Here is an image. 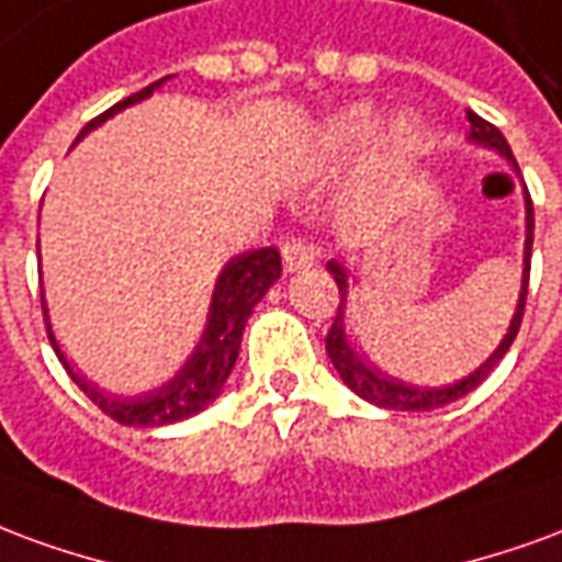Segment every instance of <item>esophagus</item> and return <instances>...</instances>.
<instances>
[{
    "instance_id": "1",
    "label": "esophagus",
    "mask_w": 562,
    "mask_h": 562,
    "mask_svg": "<svg viewBox=\"0 0 562 562\" xmlns=\"http://www.w3.org/2000/svg\"><path fill=\"white\" fill-rule=\"evenodd\" d=\"M281 257H284L286 272H299V269H311V266L317 263L321 251H317L314 245H308V241L286 239L284 245H281Z\"/></svg>"
}]
</instances>
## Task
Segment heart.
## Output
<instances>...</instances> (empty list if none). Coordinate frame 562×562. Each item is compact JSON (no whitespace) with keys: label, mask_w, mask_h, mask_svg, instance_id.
I'll return each mask as SVG.
<instances>
[{"label":"heart","mask_w":562,"mask_h":562,"mask_svg":"<svg viewBox=\"0 0 562 562\" xmlns=\"http://www.w3.org/2000/svg\"><path fill=\"white\" fill-rule=\"evenodd\" d=\"M376 134H380V116H376L371 108H353L341 113V116H335L321 131V137H317V158L323 164L331 161H344V158H350L356 151H362L366 146L376 140ZM419 146V131L413 122H398L392 134H389V149L392 155H411Z\"/></svg>","instance_id":"b5f03b06"}]
</instances>
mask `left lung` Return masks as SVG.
Wrapping results in <instances>:
<instances>
[{
    "mask_svg": "<svg viewBox=\"0 0 562 562\" xmlns=\"http://www.w3.org/2000/svg\"><path fill=\"white\" fill-rule=\"evenodd\" d=\"M467 122H470V134L467 140L479 143L485 149L499 151L506 161L518 170L515 164V155H512L509 143L506 137L499 134V128H494L491 122H485L482 116H476L473 110H467ZM524 209H527V239H524V276H521V293H518V305H515V314H512L509 331L503 335V341L494 353L482 362V366L467 374L464 380L458 383H449V386L440 389H425V386H413V383H404V380H395V376L383 374L380 368L371 366L366 356L356 353L353 344H350V335H347V326H344V308H347V266L338 263V260H329V272L335 276V284H338V293H341V302H338V314L331 321V329L326 335V353H329L331 366L335 371L341 374V380L347 386L353 389L359 398L371 401L376 407H386V411H413V413H425V411H437V407H446L452 401L464 398L467 392L485 380V376L494 371L499 359L506 356V350L515 341V335L521 329V317H524V302H527V284H530V251H533V203H530V194L524 188Z\"/></svg>",
    "mask_w": 562,
    "mask_h": 562,
    "instance_id": "left-lung-1",
    "label": "left lung"
}]
</instances>
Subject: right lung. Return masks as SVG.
<instances>
[{
    "mask_svg": "<svg viewBox=\"0 0 562 562\" xmlns=\"http://www.w3.org/2000/svg\"><path fill=\"white\" fill-rule=\"evenodd\" d=\"M167 77L155 80L151 86L134 92L125 101H119L110 110H104L101 116H95L86 125L77 140L80 143L92 128L104 125L113 113L137 104L143 98H149ZM281 278V254L278 248H257V251H245L239 257H233L231 263L221 269L218 281H215V293H212V305H209V321L203 329V338L196 344V350L191 353L186 366L179 368V374L173 380H167L164 386L143 392V395H113L98 389L95 383H89L77 374L71 362L65 359L59 350V341L53 335L50 314H47V299L41 293V311H44V323H47V338H50L53 350L59 356V362L65 366L68 376L77 386L83 389V395L98 411L108 413L110 419H116L119 425H131V428H161V425H173L188 416H196L200 411H206L212 401L218 398L221 389L227 383L236 356H239L241 331L245 323L251 317L254 305L266 296V290L276 284Z\"/></svg>",
    "mask_w": 562,
    "mask_h": 562,
    "instance_id": "add662e5",
    "label": "right lung"
}]
</instances>
